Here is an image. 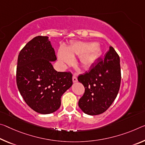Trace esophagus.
Returning a JSON list of instances; mask_svg holds the SVG:
<instances>
[{
  "label": "esophagus",
  "mask_w": 145,
  "mask_h": 145,
  "mask_svg": "<svg viewBox=\"0 0 145 145\" xmlns=\"http://www.w3.org/2000/svg\"><path fill=\"white\" fill-rule=\"evenodd\" d=\"M72 80H73V82H77V77L75 76V75H73Z\"/></svg>",
  "instance_id": "obj_1"
}]
</instances>
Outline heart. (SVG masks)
I'll use <instances>...</instances> for the list:
<instances>
[{
  "mask_svg": "<svg viewBox=\"0 0 145 145\" xmlns=\"http://www.w3.org/2000/svg\"><path fill=\"white\" fill-rule=\"evenodd\" d=\"M100 54L101 48L97 43L77 42L67 50L59 49L58 59L63 66H66L73 63V57H79L81 66L85 70H88L97 63Z\"/></svg>",
  "mask_w": 145,
  "mask_h": 145,
  "instance_id": "b5f03b06",
  "label": "heart"
}]
</instances>
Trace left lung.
I'll use <instances>...</instances> for the list:
<instances>
[{
  "instance_id": "left-lung-1",
  "label": "left lung",
  "mask_w": 145,
  "mask_h": 145,
  "mask_svg": "<svg viewBox=\"0 0 145 145\" xmlns=\"http://www.w3.org/2000/svg\"><path fill=\"white\" fill-rule=\"evenodd\" d=\"M121 79L120 59L110 46L105 58L98 61L88 72L78 77L85 91L79 106L85 114L95 116L105 112L118 95Z\"/></svg>"
}]
</instances>
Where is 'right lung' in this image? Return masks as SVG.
I'll return each instance as SVG.
<instances>
[{
	"instance_id": "obj_1",
	"label": "right lung",
	"mask_w": 145,
	"mask_h": 145,
	"mask_svg": "<svg viewBox=\"0 0 145 145\" xmlns=\"http://www.w3.org/2000/svg\"><path fill=\"white\" fill-rule=\"evenodd\" d=\"M56 60L46 36L34 37L18 56V89L26 104L39 114L57 111L61 104V96L73 84L72 73L57 72L53 67L52 62Z\"/></svg>"
}]
</instances>
